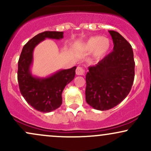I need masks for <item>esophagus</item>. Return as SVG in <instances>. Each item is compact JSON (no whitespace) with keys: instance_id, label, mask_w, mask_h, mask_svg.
<instances>
[{"instance_id":"obj_1","label":"esophagus","mask_w":151,"mask_h":151,"mask_svg":"<svg viewBox=\"0 0 151 151\" xmlns=\"http://www.w3.org/2000/svg\"><path fill=\"white\" fill-rule=\"evenodd\" d=\"M76 74L77 75H84V70L81 67H77L76 70Z\"/></svg>"}]
</instances>
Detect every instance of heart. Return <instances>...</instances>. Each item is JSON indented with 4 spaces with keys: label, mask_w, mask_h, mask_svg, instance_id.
Here are the masks:
<instances>
[{
    "label": "heart",
    "mask_w": 151,
    "mask_h": 151,
    "mask_svg": "<svg viewBox=\"0 0 151 151\" xmlns=\"http://www.w3.org/2000/svg\"><path fill=\"white\" fill-rule=\"evenodd\" d=\"M81 49L86 52H92L95 59H100L105 56L111 47V42L107 37L102 36H93L81 43Z\"/></svg>",
    "instance_id": "heart-1"
}]
</instances>
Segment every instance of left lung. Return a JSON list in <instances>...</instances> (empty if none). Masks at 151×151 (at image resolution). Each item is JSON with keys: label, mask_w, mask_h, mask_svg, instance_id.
<instances>
[{"label": "left lung", "mask_w": 151, "mask_h": 151, "mask_svg": "<svg viewBox=\"0 0 151 151\" xmlns=\"http://www.w3.org/2000/svg\"><path fill=\"white\" fill-rule=\"evenodd\" d=\"M109 32L113 40V51L88 67L86 74V103L100 111L114 108L128 96L135 75L131 45L119 32Z\"/></svg>", "instance_id": "8db88e82"}]
</instances>
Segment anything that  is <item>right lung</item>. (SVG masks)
Listing matches in <instances>:
<instances>
[{"instance_id":"right-lung-1","label":"right lung","mask_w":151,"mask_h":151,"mask_svg":"<svg viewBox=\"0 0 151 151\" xmlns=\"http://www.w3.org/2000/svg\"><path fill=\"white\" fill-rule=\"evenodd\" d=\"M63 32L45 31L30 40L22 48L18 60V81L21 94L28 104L43 113L58 109L62 103V93L67 84L75 77L76 66L67 70H58L46 77L32 75L35 47L46 38L61 40Z\"/></svg>"}]
</instances>
